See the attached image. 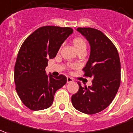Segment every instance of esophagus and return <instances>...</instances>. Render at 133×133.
Listing matches in <instances>:
<instances>
[{
    "label": "esophagus",
    "instance_id": "esophagus-1",
    "mask_svg": "<svg viewBox=\"0 0 133 133\" xmlns=\"http://www.w3.org/2000/svg\"><path fill=\"white\" fill-rule=\"evenodd\" d=\"M72 82H73V79L71 78V77H67V83H70Z\"/></svg>",
    "mask_w": 133,
    "mask_h": 133
}]
</instances>
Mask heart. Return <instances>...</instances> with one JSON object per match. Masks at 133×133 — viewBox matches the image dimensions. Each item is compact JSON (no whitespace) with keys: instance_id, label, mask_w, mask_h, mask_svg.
Listing matches in <instances>:
<instances>
[{"instance_id":"heart-1","label":"heart","mask_w":133,"mask_h":133,"mask_svg":"<svg viewBox=\"0 0 133 133\" xmlns=\"http://www.w3.org/2000/svg\"><path fill=\"white\" fill-rule=\"evenodd\" d=\"M72 43L77 52L79 51H86L87 43L84 39L81 37H75L72 39Z\"/></svg>"}]
</instances>
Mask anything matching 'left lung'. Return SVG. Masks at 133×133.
<instances>
[{"instance_id": "left-lung-1", "label": "left lung", "mask_w": 133, "mask_h": 133, "mask_svg": "<svg viewBox=\"0 0 133 133\" xmlns=\"http://www.w3.org/2000/svg\"><path fill=\"white\" fill-rule=\"evenodd\" d=\"M90 45V55L83 68L84 75L92 77L91 86L82 87L72 96L73 107L86 114H95L109 106L121 84V62L116 48L104 33L90 27H78Z\"/></svg>"}]
</instances>
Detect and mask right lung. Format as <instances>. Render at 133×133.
I'll return each instance as SVG.
<instances>
[{
  "label": "right lung",
  "instance_id": "right-lung-1",
  "mask_svg": "<svg viewBox=\"0 0 133 133\" xmlns=\"http://www.w3.org/2000/svg\"><path fill=\"white\" fill-rule=\"evenodd\" d=\"M73 32L70 27L45 26L29 35L20 47L15 65L14 79L22 102L32 111L49 108L56 91L65 84L66 77H54L45 70L49 59L56 57L65 40Z\"/></svg>",
  "mask_w": 133,
  "mask_h": 133
}]
</instances>
